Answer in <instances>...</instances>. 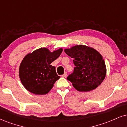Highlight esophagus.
<instances>
[{
    "label": "esophagus",
    "instance_id": "34e87169",
    "mask_svg": "<svg viewBox=\"0 0 127 127\" xmlns=\"http://www.w3.org/2000/svg\"><path fill=\"white\" fill-rule=\"evenodd\" d=\"M62 76L63 77H64V78H65V77H67V72H65Z\"/></svg>",
    "mask_w": 127,
    "mask_h": 127
}]
</instances>
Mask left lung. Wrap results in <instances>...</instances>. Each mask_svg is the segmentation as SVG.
<instances>
[{
	"instance_id": "1",
	"label": "left lung",
	"mask_w": 127,
	"mask_h": 127,
	"mask_svg": "<svg viewBox=\"0 0 127 127\" xmlns=\"http://www.w3.org/2000/svg\"><path fill=\"white\" fill-rule=\"evenodd\" d=\"M65 53L73 59V72L67 77L74 88L80 92L92 91L105 79L106 65L101 54L95 49L79 45L65 49Z\"/></svg>"
}]
</instances>
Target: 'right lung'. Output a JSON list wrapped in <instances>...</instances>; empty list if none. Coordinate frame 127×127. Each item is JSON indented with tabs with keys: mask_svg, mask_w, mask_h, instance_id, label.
I'll list each match as a JSON object with an SVG mask.
<instances>
[{
	"mask_svg": "<svg viewBox=\"0 0 127 127\" xmlns=\"http://www.w3.org/2000/svg\"><path fill=\"white\" fill-rule=\"evenodd\" d=\"M63 49L50 52L41 48L24 58L19 67V77L24 86L35 95L48 94L59 79L56 67L51 65L59 57Z\"/></svg>",
	"mask_w": 127,
	"mask_h": 127,
	"instance_id": "add662e5",
	"label": "right lung"
}]
</instances>
